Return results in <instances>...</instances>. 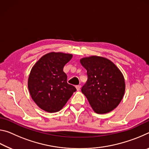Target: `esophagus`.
Listing matches in <instances>:
<instances>
[{
	"mask_svg": "<svg viewBox=\"0 0 149 149\" xmlns=\"http://www.w3.org/2000/svg\"><path fill=\"white\" fill-rule=\"evenodd\" d=\"M75 88H76L77 91H79L81 89V85H76V86H75Z\"/></svg>",
	"mask_w": 149,
	"mask_h": 149,
	"instance_id": "esophagus-1",
	"label": "esophagus"
}]
</instances>
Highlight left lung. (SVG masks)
Returning a JSON list of instances; mask_svg holds the SVG:
<instances>
[{
	"label": "left lung",
	"mask_w": 149,
	"mask_h": 149,
	"mask_svg": "<svg viewBox=\"0 0 149 149\" xmlns=\"http://www.w3.org/2000/svg\"><path fill=\"white\" fill-rule=\"evenodd\" d=\"M80 63L87 75L81 92L93 110L106 114L114 110L125 93V80L120 70L110 60L97 56L83 58Z\"/></svg>",
	"instance_id": "obj_1"
}]
</instances>
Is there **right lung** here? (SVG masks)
<instances>
[{
  "instance_id": "right-lung-1",
  "label": "right lung",
  "mask_w": 149,
  "mask_h": 149,
  "mask_svg": "<svg viewBox=\"0 0 149 149\" xmlns=\"http://www.w3.org/2000/svg\"><path fill=\"white\" fill-rule=\"evenodd\" d=\"M72 54L50 52L42 56L32 68L28 89L33 101L48 112H58L66 104L76 89L67 83L63 72Z\"/></svg>"
}]
</instances>
